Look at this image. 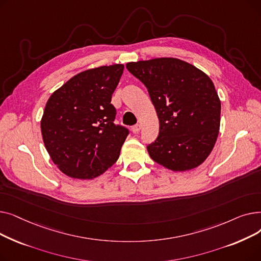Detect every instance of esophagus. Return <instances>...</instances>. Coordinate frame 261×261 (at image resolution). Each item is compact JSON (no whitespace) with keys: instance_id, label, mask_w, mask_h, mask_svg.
I'll use <instances>...</instances> for the list:
<instances>
[{"instance_id":"esophagus-1","label":"esophagus","mask_w":261,"mask_h":261,"mask_svg":"<svg viewBox=\"0 0 261 261\" xmlns=\"http://www.w3.org/2000/svg\"><path fill=\"white\" fill-rule=\"evenodd\" d=\"M141 129H142V126L140 125V123H136V125H134V126L131 128V130H132L133 133H139V132L141 131Z\"/></svg>"}]
</instances>
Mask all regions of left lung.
<instances>
[{
    "label": "left lung",
    "instance_id": "left-lung-1",
    "mask_svg": "<svg viewBox=\"0 0 261 261\" xmlns=\"http://www.w3.org/2000/svg\"><path fill=\"white\" fill-rule=\"evenodd\" d=\"M126 67L145 85L159 116V135L147 146L150 158L173 171L201 165L220 128L221 102L211 78L176 58L129 62Z\"/></svg>",
    "mask_w": 261,
    "mask_h": 261
}]
</instances>
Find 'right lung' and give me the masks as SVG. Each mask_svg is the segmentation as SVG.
<instances>
[{
    "label": "right lung",
    "mask_w": 261,
    "mask_h": 261,
    "mask_svg": "<svg viewBox=\"0 0 261 261\" xmlns=\"http://www.w3.org/2000/svg\"><path fill=\"white\" fill-rule=\"evenodd\" d=\"M122 64L81 72L48 98L41 132L53 162L66 175L94 179L117 161L129 130L115 125L111 103Z\"/></svg>",
    "instance_id": "add662e5"
}]
</instances>
